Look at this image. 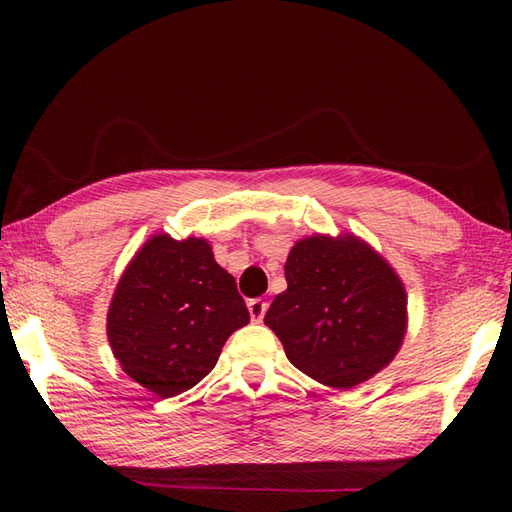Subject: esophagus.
Listing matches in <instances>:
<instances>
[{"instance_id": "obj_1", "label": "esophagus", "mask_w": 512, "mask_h": 512, "mask_svg": "<svg viewBox=\"0 0 512 512\" xmlns=\"http://www.w3.org/2000/svg\"><path fill=\"white\" fill-rule=\"evenodd\" d=\"M266 310H268V303L264 299H250L248 301V312H250V319H253V321H257V323L262 321Z\"/></svg>"}]
</instances>
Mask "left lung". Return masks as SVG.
Returning <instances> with one entry per match:
<instances>
[{
    "label": "left lung",
    "mask_w": 512,
    "mask_h": 512,
    "mask_svg": "<svg viewBox=\"0 0 512 512\" xmlns=\"http://www.w3.org/2000/svg\"><path fill=\"white\" fill-rule=\"evenodd\" d=\"M286 281L264 323L303 374L352 389L394 361L407 332V292L363 239H301L286 259Z\"/></svg>",
    "instance_id": "8db88e82"
}]
</instances>
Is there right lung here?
Masks as SVG:
<instances>
[{"mask_svg":"<svg viewBox=\"0 0 512 512\" xmlns=\"http://www.w3.org/2000/svg\"><path fill=\"white\" fill-rule=\"evenodd\" d=\"M250 314L233 275L200 237L154 235L118 281L107 339L123 372L158 398L178 396L215 367Z\"/></svg>","mask_w":512,"mask_h":512,"instance_id":"add662e5","label":"right lung"}]
</instances>
